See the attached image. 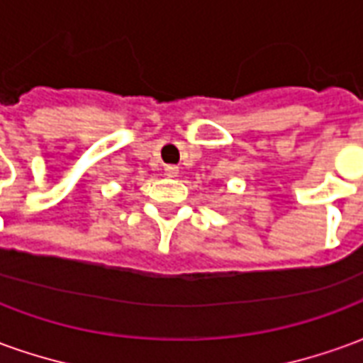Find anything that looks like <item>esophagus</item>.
<instances>
[{"label":"esophagus","instance_id":"34e87169","mask_svg":"<svg viewBox=\"0 0 363 363\" xmlns=\"http://www.w3.org/2000/svg\"><path fill=\"white\" fill-rule=\"evenodd\" d=\"M165 174H167V177H171V179L179 177V167H177V165H167L165 167Z\"/></svg>","mask_w":363,"mask_h":363}]
</instances>
